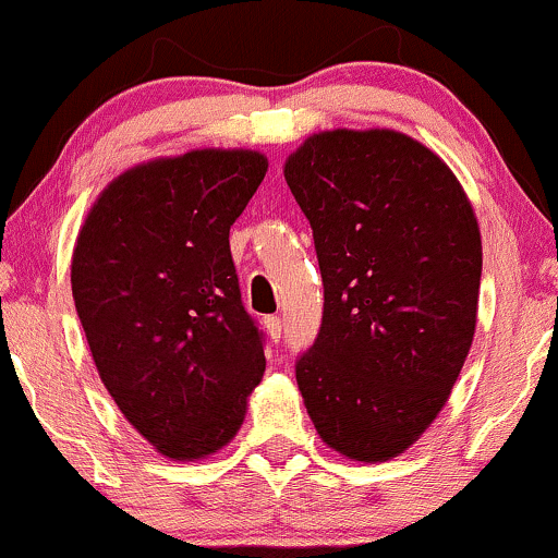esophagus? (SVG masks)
<instances>
[{
	"mask_svg": "<svg viewBox=\"0 0 558 558\" xmlns=\"http://www.w3.org/2000/svg\"><path fill=\"white\" fill-rule=\"evenodd\" d=\"M265 328H267V336H270L272 341L278 343V341H280V332H283V325H280V317H275V315L265 317Z\"/></svg>",
	"mask_w": 558,
	"mask_h": 558,
	"instance_id": "34e87169",
	"label": "esophagus"
}]
</instances>
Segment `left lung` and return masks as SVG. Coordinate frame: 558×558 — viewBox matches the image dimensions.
Listing matches in <instances>:
<instances>
[{
    "label": "left lung",
    "instance_id": "1",
    "mask_svg": "<svg viewBox=\"0 0 558 558\" xmlns=\"http://www.w3.org/2000/svg\"><path fill=\"white\" fill-rule=\"evenodd\" d=\"M286 183L315 235L323 328L296 362L319 438L388 462L433 425L477 325L483 243L451 168L388 128L312 133Z\"/></svg>",
    "mask_w": 558,
    "mask_h": 558
}]
</instances>
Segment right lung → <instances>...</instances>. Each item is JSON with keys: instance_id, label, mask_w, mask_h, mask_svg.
<instances>
[{"instance_id": "obj_1", "label": "right lung", "mask_w": 558, "mask_h": 558, "mask_svg": "<svg viewBox=\"0 0 558 558\" xmlns=\"http://www.w3.org/2000/svg\"><path fill=\"white\" fill-rule=\"evenodd\" d=\"M265 172L252 149L136 165L101 191L75 241L70 283L101 383L178 462L228 446L265 375L228 241Z\"/></svg>"}]
</instances>
